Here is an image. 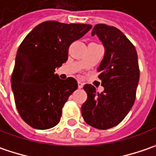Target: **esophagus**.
I'll use <instances>...</instances> for the list:
<instances>
[{
    "mask_svg": "<svg viewBox=\"0 0 156 156\" xmlns=\"http://www.w3.org/2000/svg\"><path fill=\"white\" fill-rule=\"evenodd\" d=\"M78 88H79V89L83 88V86H84V84H83L82 82H80V81H78Z\"/></svg>",
    "mask_w": 156,
    "mask_h": 156,
    "instance_id": "34e87169",
    "label": "esophagus"
}]
</instances>
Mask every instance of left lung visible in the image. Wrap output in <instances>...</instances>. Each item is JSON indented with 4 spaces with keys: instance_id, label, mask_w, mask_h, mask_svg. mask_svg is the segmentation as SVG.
I'll return each instance as SVG.
<instances>
[{
    "instance_id": "1",
    "label": "left lung",
    "mask_w": 156,
    "mask_h": 156,
    "mask_svg": "<svg viewBox=\"0 0 156 156\" xmlns=\"http://www.w3.org/2000/svg\"><path fill=\"white\" fill-rule=\"evenodd\" d=\"M94 35L105 47V56L98 68L104 91L99 93L93 85H84L87 99L81 112L88 125L105 130L119 124L131 110L136 98L140 69L135 47L119 30L97 24L91 32Z\"/></svg>"
}]
</instances>
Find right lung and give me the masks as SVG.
<instances>
[{"label":"right lung","mask_w":156,"mask_h":156,"mask_svg":"<svg viewBox=\"0 0 156 156\" xmlns=\"http://www.w3.org/2000/svg\"><path fill=\"white\" fill-rule=\"evenodd\" d=\"M91 29L90 24L47 21L20 44L11 86L17 111L31 127L49 129L60 121L64 105L78 89V82L73 78L60 79L55 70L67 61L70 45Z\"/></svg>","instance_id":"obj_1"}]
</instances>
